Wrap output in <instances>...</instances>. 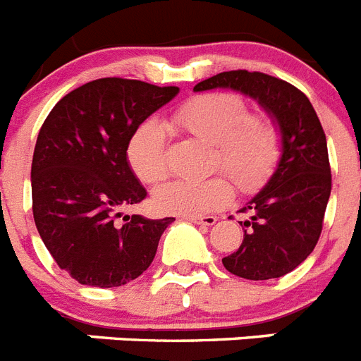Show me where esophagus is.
<instances>
[{
    "label": "esophagus",
    "mask_w": 361,
    "mask_h": 361,
    "mask_svg": "<svg viewBox=\"0 0 361 361\" xmlns=\"http://www.w3.org/2000/svg\"><path fill=\"white\" fill-rule=\"evenodd\" d=\"M186 219L190 220V222H195V224H200V226H213L216 222V216L213 215H200V216L188 215Z\"/></svg>",
    "instance_id": "1"
}]
</instances>
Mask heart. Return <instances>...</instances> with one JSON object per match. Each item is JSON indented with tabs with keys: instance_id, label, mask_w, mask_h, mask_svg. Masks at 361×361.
<instances>
[{
	"instance_id": "b5f03b06",
	"label": "heart",
	"mask_w": 361,
	"mask_h": 361,
	"mask_svg": "<svg viewBox=\"0 0 361 361\" xmlns=\"http://www.w3.org/2000/svg\"><path fill=\"white\" fill-rule=\"evenodd\" d=\"M171 123L191 135L215 145L213 168L224 170L242 193H255L269 180L282 157V132L269 114L250 111L245 99L231 92H208L177 108ZM133 173L146 184H157L170 173L168 139L157 121L142 123L128 145ZM233 186L222 175L188 180L178 178L155 190L161 212L202 215L224 208Z\"/></svg>"
}]
</instances>
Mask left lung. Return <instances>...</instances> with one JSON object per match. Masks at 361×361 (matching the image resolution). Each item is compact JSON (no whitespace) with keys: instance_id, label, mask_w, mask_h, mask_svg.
I'll list each match as a JSON object with an SVG mask.
<instances>
[{"instance_id":"left-lung-1","label":"left lung","mask_w":361,"mask_h":361,"mask_svg":"<svg viewBox=\"0 0 361 361\" xmlns=\"http://www.w3.org/2000/svg\"><path fill=\"white\" fill-rule=\"evenodd\" d=\"M231 88L257 99L282 132V157L269 183L240 209L250 212L244 240L222 258L226 269L245 280L288 275L312 253L331 195V166L320 119L304 92L262 72L231 70L193 90Z\"/></svg>"}]
</instances>
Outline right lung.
Here are the masks:
<instances>
[{
  "label": "right lung",
  "instance_id": "obj_1",
  "mask_svg": "<svg viewBox=\"0 0 361 361\" xmlns=\"http://www.w3.org/2000/svg\"><path fill=\"white\" fill-rule=\"evenodd\" d=\"M177 86L103 78L79 86L52 108L32 159V212L56 264L92 288H119L153 262L173 222L124 215L146 199L126 159L130 139Z\"/></svg>",
  "mask_w": 361,
  "mask_h": 361
}]
</instances>
